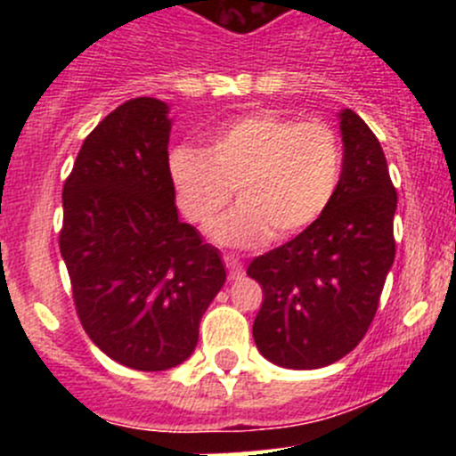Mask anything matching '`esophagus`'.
Segmentation results:
<instances>
[{"label": "esophagus", "instance_id": "obj_1", "mask_svg": "<svg viewBox=\"0 0 456 456\" xmlns=\"http://www.w3.org/2000/svg\"><path fill=\"white\" fill-rule=\"evenodd\" d=\"M223 260H224V265H227V269H229V278H232V280L242 278L245 269H242V262L238 260L236 256H224Z\"/></svg>", "mask_w": 456, "mask_h": 456}]
</instances>
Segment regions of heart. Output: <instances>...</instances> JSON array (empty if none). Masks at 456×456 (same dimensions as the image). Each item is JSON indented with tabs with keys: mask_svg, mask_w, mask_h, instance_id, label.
Instances as JSON below:
<instances>
[{
	"mask_svg": "<svg viewBox=\"0 0 456 456\" xmlns=\"http://www.w3.org/2000/svg\"><path fill=\"white\" fill-rule=\"evenodd\" d=\"M342 163V142L326 123L251 112L214 132L205 151L172 150L167 167L191 223L214 220L236 190L240 205L209 233L218 245L247 249L314 227L338 194Z\"/></svg>",
	"mask_w": 456,
	"mask_h": 456,
	"instance_id": "heart-1",
	"label": "heart"
}]
</instances>
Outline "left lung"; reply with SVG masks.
I'll return each instance as SVG.
<instances>
[{
    "mask_svg": "<svg viewBox=\"0 0 456 456\" xmlns=\"http://www.w3.org/2000/svg\"><path fill=\"white\" fill-rule=\"evenodd\" d=\"M338 118L344 163L330 207L247 269L262 287L256 346L282 369H322L348 355L369 330L395 260L397 191L384 150L353 110Z\"/></svg>",
    "mask_w": 456,
    "mask_h": 456,
    "instance_id": "8db88e82",
    "label": "left lung"
}]
</instances>
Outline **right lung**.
Returning a JSON list of instances; mask_svg holds the SVG:
<instances>
[{
	"instance_id": "1",
	"label": "right lung",
	"mask_w": 456,
	"mask_h": 456,
	"mask_svg": "<svg viewBox=\"0 0 456 456\" xmlns=\"http://www.w3.org/2000/svg\"><path fill=\"white\" fill-rule=\"evenodd\" d=\"M169 105L126 101L87 134L63 185L59 249L87 338L134 370L183 364L223 289L220 251L178 218Z\"/></svg>"
}]
</instances>
